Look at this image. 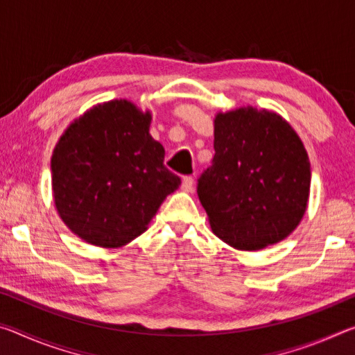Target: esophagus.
<instances>
[{
	"mask_svg": "<svg viewBox=\"0 0 355 355\" xmlns=\"http://www.w3.org/2000/svg\"><path fill=\"white\" fill-rule=\"evenodd\" d=\"M182 189L184 192H192V189H194V178H192V177H184L183 182H182Z\"/></svg>",
	"mask_w": 355,
	"mask_h": 355,
	"instance_id": "esophagus-1",
	"label": "esophagus"
}]
</instances>
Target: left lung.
I'll use <instances>...</instances> for the list:
<instances>
[{
    "instance_id": "1",
    "label": "left lung",
    "mask_w": 355,
    "mask_h": 355,
    "mask_svg": "<svg viewBox=\"0 0 355 355\" xmlns=\"http://www.w3.org/2000/svg\"><path fill=\"white\" fill-rule=\"evenodd\" d=\"M213 164L197 194L213 233L238 250H260L291 235L310 196V161L277 112L243 106L214 117Z\"/></svg>"
}]
</instances>
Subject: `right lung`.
Masks as SVG:
<instances>
[{
  "label": "right lung",
  "instance_id": "1",
  "mask_svg": "<svg viewBox=\"0 0 355 355\" xmlns=\"http://www.w3.org/2000/svg\"><path fill=\"white\" fill-rule=\"evenodd\" d=\"M152 112L128 100L92 106L59 137L51 156L53 199L76 236L123 248L147 230L182 184L164 167V147L150 136Z\"/></svg>",
  "mask_w": 355,
  "mask_h": 355
}]
</instances>
